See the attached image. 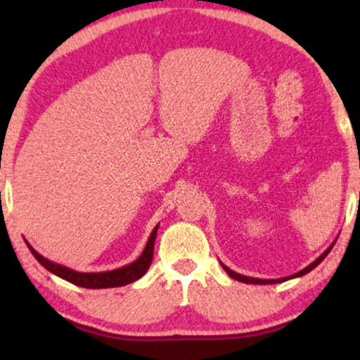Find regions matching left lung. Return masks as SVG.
Wrapping results in <instances>:
<instances>
[{
  "instance_id": "1",
  "label": "left lung",
  "mask_w": 360,
  "mask_h": 360,
  "mask_svg": "<svg viewBox=\"0 0 360 360\" xmlns=\"http://www.w3.org/2000/svg\"><path fill=\"white\" fill-rule=\"evenodd\" d=\"M333 245H335V241L332 243L330 246H328L324 252H322L318 259H316L314 262H311V264H309L307 268H303V270H300L298 273H295V275H290V276H288V278H279V279H259V278H249V276H245V275H240V273H236V271H233V270H230L229 266H225L224 264H221L222 265V268L225 271L229 273V276L230 278H233V279H236V281H241V283H246V284H276V283H284V281H288V279H292V278H298V276H303V275H307V273H309L313 270V268H316L318 266L322 260H324L326 257H327V254L332 251V248H333Z\"/></svg>"
}]
</instances>
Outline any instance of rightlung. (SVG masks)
I'll list each match as a JSON object with an SVG mask.
<instances>
[{"mask_svg": "<svg viewBox=\"0 0 360 360\" xmlns=\"http://www.w3.org/2000/svg\"><path fill=\"white\" fill-rule=\"evenodd\" d=\"M157 230H158V225H155L154 230H152V233L148 240V245H146L143 254L139 255L135 262H131V264L122 268H115L112 271H100V273H81V271L71 270L68 266L58 265L56 262H51L49 259L42 257L39 252H36L34 249L30 246L28 241L25 243L30 251H32V254L34 255V259L38 260L46 270L53 273V275H57L58 278L76 284L79 288L108 289V288H120V285L130 284L141 276H144V273L149 270V266L152 264V257H154V243H155Z\"/></svg>", "mask_w": 360, "mask_h": 360, "instance_id": "add662e5", "label": "right lung"}]
</instances>
